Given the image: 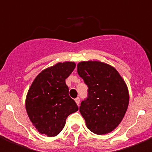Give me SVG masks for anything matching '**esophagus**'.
Segmentation results:
<instances>
[{"label": "esophagus", "mask_w": 152, "mask_h": 152, "mask_svg": "<svg viewBox=\"0 0 152 152\" xmlns=\"http://www.w3.org/2000/svg\"><path fill=\"white\" fill-rule=\"evenodd\" d=\"M75 102H76V103L77 104V106H79V104H80V98L79 97L76 98V99H75Z\"/></svg>", "instance_id": "esophagus-1"}]
</instances>
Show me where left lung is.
Segmentation results:
<instances>
[{"label": "left lung", "mask_w": 152, "mask_h": 152, "mask_svg": "<svg viewBox=\"0 0 152 152\" xmlns=\"http://www.w3.org/2000/svg\"><path fill=\"white\" fill-rule=\"evenodd\" d=\"M77 74L88 86V97L79 110L88 129L97 135L112 132L121 123L129 105L126 83L113 67L96 61H81Z\"/></svg>", "instance_id": "obj_1"}]
</instances>
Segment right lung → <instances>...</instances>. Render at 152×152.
Returning a JSON list of instances; mask_svg holds the SVG:
<instances>
[{"label": "right lung", "instance_id": "add662e5", "mask_svg": "<svg viewBox=\"0 0 152 152\" xmlns=\"http://www.w3.org/2000/svg\"><path fill=\"white\" fill-rule=\"evenodd\" d=\"M75 65L71 61L58 63L39 74L30 86L26 110L30 121L41 134L49 137L59 134L67 117L78 110L65 83Z\"/></svg>", "mask_w": 152, "mask_h": 152}]
</instances>
